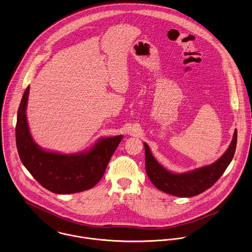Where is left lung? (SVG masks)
I'll use <instances>...</instances> for the list:
<instances>
[{
    "label": "left lung",
    "mask_w": 252,
    "mask_h": 252,
    "mask_svg": "<svg viewBox=\"0 0 252 252\" xmlns=\"http://www.w3.org/2000/svg\"><path fill=\"white\" fill-rule=\"evenodd\" d=\"M237 129H235L229 148L215 162L183 173H174L165 169L155 158L149 146L144 143L147 175L156 188L166 194L182 198L200 195L220 178L232 161L237 146Z\"/></svg>",
    "instance_id": "left-lung-1"
}]
</instances>
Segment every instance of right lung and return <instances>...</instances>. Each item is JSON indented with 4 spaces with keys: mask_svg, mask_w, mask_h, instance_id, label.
Wrapping results in <instances>:
<instances>
[{
    "mask_svg": "<svg viewBox=\"0 0 252 252\" xmlns=\"http://www.w3.org/2000/svg\"><path fill=\"white\" fill-rule=\"evenodd\" d=\"M29 90L27 87L22 96L15 126L16 147L23 165L44 188L55 194H74L94 187L123 135L103 137L90 150L77 154L44 150L32 138L27 123Z\"/></svg>",
    "mask_w": 252,
    "mask_h": 252,
    "instance_id": "right-lung-1",
    "label": "right lung"
}]
</instances>
